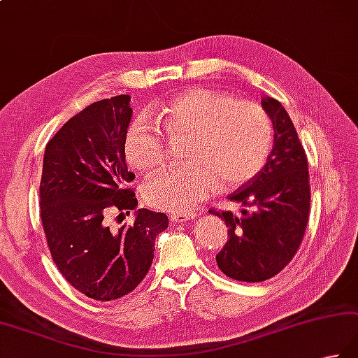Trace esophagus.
I'll return each mask as SVG.
<instances>
[{
  "label": "esophagus",
  "mask_w": 358,
  "mask_h": 358,
  "mask_svg": "<svg viewBox=\"0 0 358 358\" xmlns=\"http://www.w3.org/2000/svg\"><path fill=\"white\" fill-rule=\"evenodd\" d=\"M197 215V213L195 211H181V213H173V214H171V219L173 220V222H186V220H191V219H194V217Z\"/></svg>",
  "instance_id": "1"
}]
</instances>
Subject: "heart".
Masks as SVG:
<instances>
[{
    "mask_svg": "<svg viewBox=\"0 0 358 358\" xmlns=\"http://www.w3.org/2000/svg\"><path fill=\"white\" fill-rule=\"evenodd\" d=\"M161 119L172 141H187V163L153 175L143 186L147 205L163 211H187L219 181L222 187L245 183L264 169L271 153V119L256 102L191 88L166 105ZM169 137L157 121L141 117L125 138L129 163L141 172L158 169L169 159Z\"/></svg>",
    "mask_w": 358,
    "mask_h": 358,
    "instance_id": "heart-1",
    "label": "heart"
}]
</instances>
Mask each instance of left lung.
I'll list each match as a JSON object with an SVG mask.
<instances>
[{
  "mask_svg": "<svg viewBox=\"0 0 358 358\" xmlns=\"http://www.w3.org/2000/svg\"><path fill=\"white\" fill-rule=\"evenodd\" d=\"M262 107L273 121L275 145L264 169L229 195L245 206L242 215L209 209L228 227L217 265L243 282L267 281L285 268L296 255L310 213L307 155L295 125L273 97L264 99Z\"/></svg>",
  "mask_w": 358,
  "mask_h": 358,
  "instance_id": "1",
  "label": "left lung"
}]
</instances>
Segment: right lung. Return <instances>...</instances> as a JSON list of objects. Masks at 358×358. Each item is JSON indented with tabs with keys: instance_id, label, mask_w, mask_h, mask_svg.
Here are the masks:
<instances>
[{
	"instance_id": "obj_1",
	"label": "right lung",
	"mask_w": 358,
	"mask_h": 358,
	"mask_svg": "<svg viewBox=\"0 0 358 358\" xmlns=\"http://www.w3.org/2000/svg\"><path fill=\"white\" fill-rule=\"evenodd\" d=\"M130 96L94 102L73 116L46 144L40 217L59 271L96 301L129 295L149 271L155 237L169 225L164 213L138 209L131 225L111 231L110 214L136 208L135 180L125 163Z\"/></svg>"
}]
</instances>
